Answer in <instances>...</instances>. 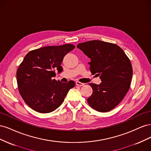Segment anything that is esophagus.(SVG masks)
Here are the masks:
<instances>
[{
    "label": "esophagus",
    "mask_w": 151,
    "mask_h": 151,
    "mask_svg": "<svg viewBox=\"0 0 151 151\" xmlns=\"http://www.w3.org/2000/svg\"><path fill=\"white\" fill-rule=\"evenodd\" d=\"M76 83L77 86H84V83H81V82H79V81H76Z\"/></svg>",
    "instance_id": "esophagus-1"
}]
</instances>
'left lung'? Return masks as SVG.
I'll return each mask as SVG.
<instances>
[{
    "instance_id": "obj_1",
    "label": "left lung",
    "mask_w": 151,
    "mask_h": 151,
    "mask_svg": "<svg viewBox=\"0 0 151 151\" xmlns=\"http://www.w3.org/2000/svg\"><path fill=\"white\" fill-rule=\"evenodd\" d=\"M77 47L91 58V72L102 81L99 85L89 84L93 94L88 104L99 112L111 110L129 90L133 74L130 59L117 45L100 40L79 43Z\"/></svg>"
}]
</instances>
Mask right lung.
I'll use <instances>...</instances> for the list:
<instances>
[{
  "label": "right lung",
  "instance_id": "1",
  "mask_svg": "<svg viewBox=\"0 0 151 151\" xmlns=\"http://www.w3.org/2000/svg\"><path fill=\"white\" fill-rule=\"evenodd\" d=\"M74 48L72 44L44 47L24 57L17 70V83L22 98L33 110L42 113L55 110L75 86L73 81L63 83L53 79L55 69L62 71L63 57Z\"/></svg>",
  "mask_w": 151,
  "mask_h": 151
}]
</instances>
